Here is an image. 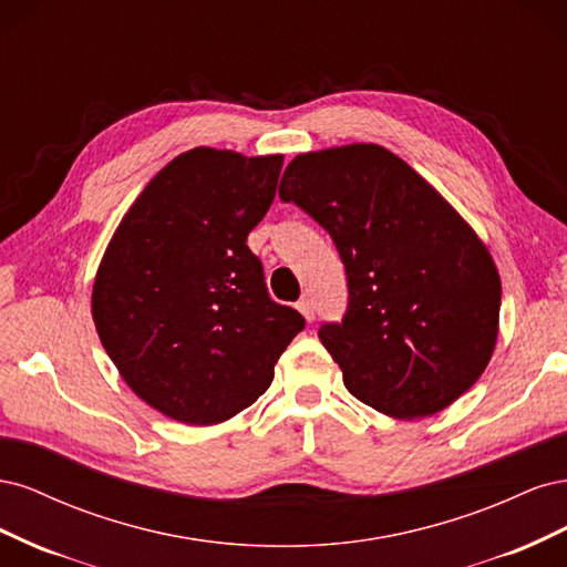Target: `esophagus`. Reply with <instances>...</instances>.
Returning a JSON list of instances; mask_svg holds the SVG:
<instances>
[{
	"label": "esophagus",
	"instance_id": "obj_1",
	"mask_svg": "<svg viewBox=\"0 0 567 567\" xmlns=\"http://www.w3.org/2000/svg\"><path fill=\"white\" fill-rule=\"evenodd\" d=\"M298 310H300V315L307 319V321H315V302L310 300V298H302V300H298Z\"/></svg>",
	"mask_w": 567,
	"mask_h": 567
}]
</instances>
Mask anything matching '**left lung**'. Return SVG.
Instances as JSON below:
<instances>
[{"instance_id": "1", "label": "left lung", "mask_w": 567, "mask_h": 567, "mask_svg": "<svg viewBox=\"0 0 567 567\" xmlns=\"http://www.w3.org/2000/svg\"><path fill=\"white\" fill-rule=\"evenodd\" d=\"M279 196L331 234L348 312L319 340L359 402L423 419L489 364L502 281L485 244L416 169L379 144L300 153Z\"/></svg>"}]
</instances>
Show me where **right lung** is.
<instances>
[{
	"instance_id": "add662e5",
	"label": "right lung",
	"mask_w": 567,
	"mask_h": 567,
	"mask_svg": "<svg viewBox=\"0 0 567 567\" xmlns=\"http://www.w3.org/2000/svg\"><path fill=\"white\" fill-rule=\"evenodd\" d=\"M284 156L198 146L153 177L99 265L92 317L125 383L161 414L215 425L271 385L302 329L248 248Z\"/></svg>"
}]
</instances>
